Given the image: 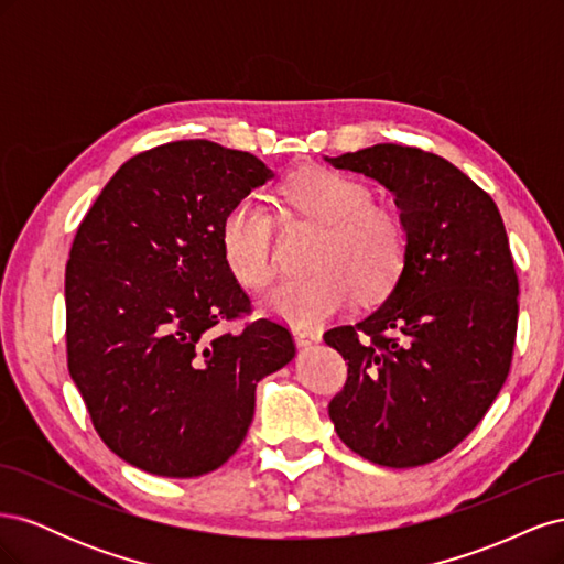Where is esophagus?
<instances>
[{"instance_id": "obj_1", "label": "esophagus", "mask_w": 564, "mask_h": 564, "mask_svg": "<svg viewBox=\"0 0 564 564\" xmlns=\"http://www.w3.org/2000/svg\"><path fill=\"white\" fill-rule=\"evenodd\" d=\"M292 334H294V340H296L299 348L311 346V344H319V340H322V332L313 329V327H294Z\"/></svg>"}]
</instances>
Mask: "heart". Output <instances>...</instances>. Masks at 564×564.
<instances>
[{
	"mask_svg": "<svg viewBox=\"0 0 564 564\" xmlns=\"http://www.w3.org/2000/svg\"><path fill=\"white\" fill-rule=\"evenodd\" d=\"M284 197L324 228L317 275L284 280L261 299V308L294 327H313L352 301L381 296L404 259V232L388 212L371 207L369 187L332 169L313 166L284 183ZM220 251L230 275L247 289L272 278V216L259 197L235 202L220 220Z\"/></svg>",
	"mask_w": 564,
	"mask_h": 564,
	"instance_id": "b5f03b06",
	"label": "heart"
}]
</instances>
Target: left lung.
Here are the masks:
<instances>
[{
    "label": "left lung",
    "mask_w": 564,
    "mask_h": 564,
    "mask_svg": "<svg viewBox=\"0 0 564 564\" xmlns=\"http://www.w3.org/2000/svg\"><path fill=\"white\" fill-rule=\"evenodd\" d=\"M324 160L379 181L404 230L386 301L324 334L348 362L329 419L371 464H431L482 421L510 369L518 275L501 214L460 169L419 148L379 143Z\"/></svg>",
    "instance_id": "left-lung-1"
}]
</instances>
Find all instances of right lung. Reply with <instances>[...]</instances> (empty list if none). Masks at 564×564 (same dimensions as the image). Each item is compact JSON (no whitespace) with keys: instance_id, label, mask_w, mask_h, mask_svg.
<instances>
[{"instance_id":"add662e5","label":"right lung","mask_w":564,"mask_h":564,"mask_svg":"<svg viewBox=\"0 0 564 564\" xmlns=\"http://www.w3.org/2000/svg\"><path fill=\"white\" fill-rule=\"evenodd\" d=\"M272 176L212 141L152 148L117 169L77 228L65 268L67 369L100 440L162 477L212 473L242 445L256 383L292 362L220 251V220Z\"/></svg>"}]
</instances>
